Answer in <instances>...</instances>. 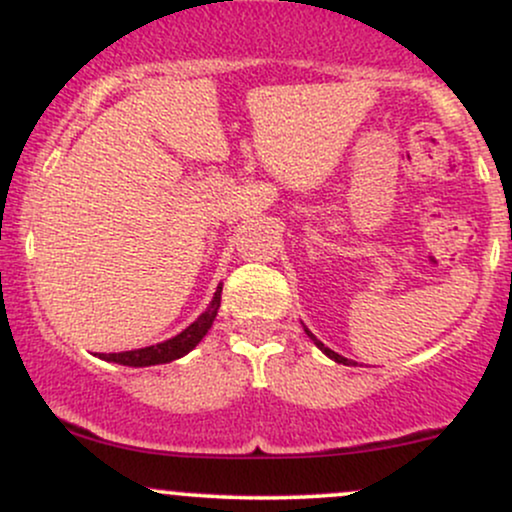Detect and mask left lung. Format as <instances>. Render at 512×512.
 I'll return each mask as SVG.
<instances>
[{"label": "left lung", "instance_id": "1", "mask_svg": "<svg viewBox=\"0 0 512 512\" xmlns=\"http://www.w3.org/2000/svg\"><path fill=\"white\" fill-rule=\"evenodd\" d=\"M305 334H308V337H310V339H313V344H315V346H317V349H320V351H322V354H325L327 358H332V361L342 363V366H356V363H354V361H351V358H344L342 354H337V351H332V349H330V346H325V344H322V342H320V339H317V337H315V334L308 330V327H305Z\"/></svg>", "mask_w": 512, "mask_h": 512}]
</instances>
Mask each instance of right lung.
<instances>
[{
	"mask_svg": "<svg viewBox=\"0 0 512 512\" xmlns=\"http://www.w3.org/2000/svg\"><path fill=\"white\" fill-rule=\"evenodd\" d=\"M221 289L223 284L216 286L214 298L207 305L202 315L192 322L190 327H185L180 334H175L173 339H166V342L154 344V346H144V349H134V351H120V354H98V358L110 363H120V366H132V368H146V366H158V363H170L175 358H182L185 354H190L195 346L202 342L204 334L211 330L214 325L216 313L221 308Z\"/></svg>",
	"mask_w": 512,
	"mask_h": 512,
	"instance_id": "obj_1",
	"label": "right lung"
}]
</instances>
